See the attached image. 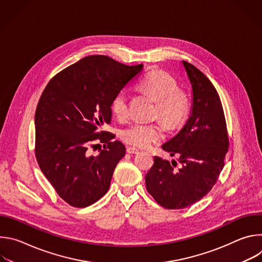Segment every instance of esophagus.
I'll use <instances>...</instances> for the list:
<instances>
[{"mask_svg": "<svg viewBox=\"0 0 262 262\" xmlns=\"http://www.w3.org/2000/svg\"><path fill=\"white\" fill-rule=\"evenodd\" d=\"M126 152L129 155H137L139 154V150L136 147H132V146H127L126 147Z\"/></svg>", "mask_w": 262, "mask_h": 262, "instance_id": "34e87169", "label": "esophagus"}]
</instances>
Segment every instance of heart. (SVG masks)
<instances>
[{
  "instance_id": "b5f03b06",
  "label": "heart",
  "mask_w": 262,
  "mask_h": 262,
  "mask_svg": "<svg viewBox=\"0 0 262 262\" xmlns=\"http://www.w3.org/2000/svg\"><path fill=\"white\" fill-rule=\"evenodd\" d=\"M140 86L159 101L158 114L167 126L173 127L183 121L189 110V101L183 93L178 91V84L170 74L162 70L150 71L141 80ZM111 107L119 118L127 115L128 94L125 90L119 91L113 97ZM120 136L128 144L148 147L163 137V130L159 124L136 122L124 128Z\"/></svg>"
}]
</instances>
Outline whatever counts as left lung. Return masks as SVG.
<instances>
[{
	"label": "left lung",
	"mask_w": 262,
	"mask_h": 262,
	"mask_svg": "<svg viewBox=\"0 0 262 262\" xmlns=\"http://www.w3.org/2000/svg\"><path fill=\"white\" fill-rule=\"evenodd\" d=\"M192 87V106L183 127L162 148L176 161L155 157L146 174V189L155 200L169 209H181L201 200L214 185L228 151L226 121L220 96L203 72L181 61Z\"/></svg>",
	"instance_id": "obj_1"
}]
</instances>
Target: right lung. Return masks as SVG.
I'll list each match as a JSON object with an SVG mask.
<instances>
[{
  "instance_id": "add662e5",
  "label": "right lung",
  "mask_w": 262,
  "mask_h": 262,
  "mask_svg": "<svg viewBox=\"0 0 262 262\" xmlns=\"http://www.w3.org/2000/svg\"><path fill=\"white\" fill-rule=\"evenodd\" d=\"M143 69L102 55L65 68L46 87L35 113V155L58 195L74 207H87L108 190L125 146L114 134L99 132L112 120L111 102ZM105 142L96 156L88 147ZM98 145V144H97ZM95 146V145H94Z\"/></svg>"
}]
</instances>
